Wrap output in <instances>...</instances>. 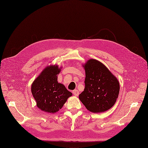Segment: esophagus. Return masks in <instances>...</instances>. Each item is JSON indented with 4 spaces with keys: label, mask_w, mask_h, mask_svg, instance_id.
Returning a JSON list of instances; mask_svg holds the SVG:
<instances>
[{
    "label": "esophagus",
    "mask_w": 148,
    "mask_h": 148,
    "mask_svg": "<svg viewBox=\"0 0 148 148\" xmlns=\"http://www.w3.org/2000/svg\"><path fill=\"white\" fill-rule=\"evenodd\" d=\"M73 95L74 96H77L79 95V91L77 90H74L73 91Z\"/></svg>",
    "instance_id": "esophagus-1"
}]
</instances>
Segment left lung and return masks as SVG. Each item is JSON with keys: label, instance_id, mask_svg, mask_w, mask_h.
<instances>
[{"label": "left lung", "instance_id": "1", "mask_svg": "<svg viewBox=\"0 0 148 148\" xmlns=\"http://www.w3.org/2000/svg\"><path fill=\"white\" fill-rule=\"evenodd\" d=\"M85 87L79 99L87 110L92 113L108 110L115 103L119 92L117 79L106 66L90 59L84 66Z\"/></svg>", "mask_w": 148, "mask_h": 148}]
</instances>
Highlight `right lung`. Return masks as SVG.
Segmentation results:
<instances>
[{
    "instance_id": "right-lung-1",
    "label": "right lung",
    "mask_w": 148,
    "mask_h": 148,
    "mask_svg": "<svg viewBox=\"0 0 148 148\" xmlns=\"http://www.w3.org/2000/svg\"><path fill=\"white\" fill-rule=\"evenodd\" d=\"M61 69L57 65L44 69L32 85V93L37 107L48 113H56L61 109L68 98L72 96L65 86L57 81Z\"/></svg>"
}]
</instances>
